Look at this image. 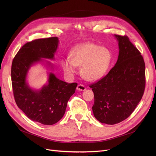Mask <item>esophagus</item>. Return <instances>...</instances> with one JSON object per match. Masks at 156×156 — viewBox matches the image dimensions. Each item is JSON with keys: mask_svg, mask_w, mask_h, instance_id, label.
Instances as JSON below:
<instances>
[{"mask_svg": "<svg viewBox=\"0 0 156 156\" xmlns=\"http://www.w3.org/2000/svg\"><path fill=\"white\" fill-rule=\"evenodd\" d=\"M77 90H79V91H84L86 90V87H85V85H82V84H79L78 86H77Z\"/></svg>", "mask_w": 156, "mask_h": 156, "instance_id": "34e87169", "label": "esophagus"}]
</instances>
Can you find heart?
I'll return each mask as SVG.
<instances>
[{
    "mask_svg": "<svg viewBox=\"0 0 156 156\" xmlns=\"http://www.w3.org/2000/svg\"><path fill=\"white\" fill-rule=\"evenodd\" d=\"M70 57L61 61L64 71L67 75H72L76 72V66H81V76L88 81L102 78L109 69L112 57L108 48L88 42L74 47Z\"/></svg>",
    "mask_w": 156,
    "mask_h": 156,
    "instance_id": "obj_1",
    "label": "heart"
}]
</instances>
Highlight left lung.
Instances as JSON below:
<instances>
[{"label": "left lung", "instance_id": "8db88e82", "mask_svg": "<svg viewBox=\"0 0 156 156\" xmlns=\"http://www.w3.org/2000/svg\"><path fill=\"white\" fill-rule=\"evenodd\" d=\"M119 55L107 75L89 87L94 94L92 111L102 123L114 125L128 118L142 99L145 87L142 55L127 36L114 35Z\"/></svg>", "mask_w": 156, "mask_h": 156}]
</instances>
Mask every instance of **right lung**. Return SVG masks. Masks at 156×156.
Returning <instances> with one entry per match:
<instances>
[{
	"mask_svg": "<svg viewBox=\"0 0 156 156\" xmlns=\"http://www.w3.org/2000/svg\"><path fill=\"white\" fill-rule=\"evenodd\" d=\"M58 44L57 37L27 42L20 49L12 63L11 80L16 104L29 119L45 125H54L63 117L67 103L78 84L68 83L50 73L48 84L35 90L29 87L26 79L30 67L42 61L41 58L54 59Z\"/></svg>",
	"mask_w": 156,
	"mask_h": 156,
	"instance_id": "1",
	"label": "right lung"
}]
</instances>
